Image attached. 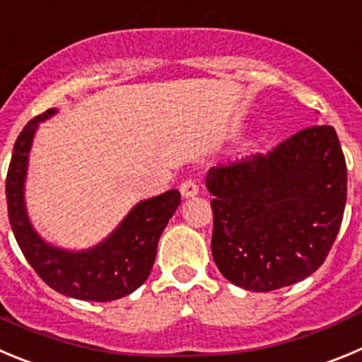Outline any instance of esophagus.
Masks as SVG:
<instances>
[{"instance_id": "obj_1", "label": "esophagus", "mask_w": 362, "mask_h": 362, "mask_svg": "<svg viewBox=\"0 0 362 362\" xmlns=\"http://www.w3.org/2000/svg\"><path fill=\"white\" fill-rule=\"evenodd\" d=\"M180 193L182 197L185 198L194 197V194H198V184L194 180H191V178H189V180H184L180 184Z\"/></svg>"}]
</instances>
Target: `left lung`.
<instances>
[{
  "mask_svg": "<svg viewBox=\"0 0 362 362\" xmlns=\"http://www.w3.org/2000/svg\"><path fill=\"white\" fill-rule=\"evenodd\" d=\"M211 250L218 270L245 291L270 292L323 265L346 204L337 133L317 124L267 153L213 165Z\"/></svg>",
  "mask_w": 362,
  "mask_h": 362,
  "instance_id": "obj_1",
  "label": "left lung"
}]
</instances>
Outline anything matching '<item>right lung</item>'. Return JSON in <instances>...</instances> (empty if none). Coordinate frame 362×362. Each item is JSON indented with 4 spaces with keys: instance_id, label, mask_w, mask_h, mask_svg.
I'll list each match as a JSON object with an SVG mask.
<instances>
[{
    "instance_id": "obj_1",
    "label": "right lung",
    "mask_w": 362,
    "mask_h": 362,
    "mask_svg": "<svg viewBox=\"0 0 362 362\" xmlns=\"http://www.w3.org/2000/svg\"><path fill=\"white\" fill-rule=\"evenodd\" d=\"M55 112L50 108L28 120L14 144L5 189L12 233L39 278L59 294L99 303L124 298L148 279L162 230L180 205V193L171 189L139 202L122 223L92 249L74 252L47 243L30 226L23 189L35 129Z\"/></svg>"
}]
</instances>
